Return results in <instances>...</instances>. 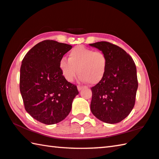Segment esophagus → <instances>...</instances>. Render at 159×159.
Here are the masks:
<instances>
[{
	"label": "esophagus",
	"instance_id": "obj_1",
	"mask_svg": "<svg viewBox=\"0 0 159 159\" xmlns=\"http://www.w3.org/2000/svg\"><path fill=\"white\" fill-rule=\"evenodd\" d=\"M83 86H80V85H78L77 86V88H78V90L79 91H80L82 89H83Z\"/></svg>",
	"mask_w": 159,
	"mask_h": 159
}]
</instances>
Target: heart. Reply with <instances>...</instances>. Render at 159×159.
Returning <instances> with one entry per match:
<instances>
[{
  "label": "heart",
  "instance_id": "heart-1",
  "mask_svg": "<svg viewBox=\"0 0 159 159\" xmlns=\"http://www.w3.org/2000/svg\"><path fill=\"white\" fill-rule=\"evenodd\" d=\"M107 64V59L104 53L78 45L70 51L68 60L61 59L59 68L67 81H73L79 71L81 81L96 85L103 80Z\"/></svg>",
  "mask_w": 159,
  "mask_h": 159
}]
</instances>
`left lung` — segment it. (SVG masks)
<instances>
[{
    "instance_id": "left-lung-1",
    "label": "left lung",
    "mask_w": 159,
    "mask_h": 159,
    "mask_svg": "<svg viewBox=\"0 0 159 159\" xmlns=\"http://www.w3.org/2000/svg\"><path fill=\"white\" fill-rule=\"evenodd\" d=\"M89 45L102 51L108 63L103 80L91 88L90 110L104 123H119L129 115L135 102L138 88L135 64L117 45L105 41Z\"/></svg>"
}]
</instances>
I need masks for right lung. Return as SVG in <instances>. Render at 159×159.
I'll return each instance as SVG.
<instances>
[{
	"label": "right lung",
	"mask_w": 159,
	"mask_h": 159,
	"mask_svg": "<svg viewBox=\"0 0 159 159\" xmlns=\"http://www.w3.org/2000/svg\"><path fill=\"white\" fill-rule=\"evenodd\" d=\"M72 46L52 40L36 44L26 54L20 68V89L26 111L46 125L64 120L79 91L64 79L59 61Z\"/></svg>",
	"instance_id": "add662e5"
}]
</instances>
